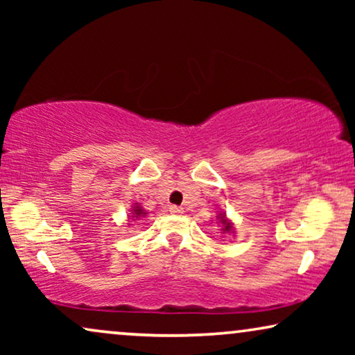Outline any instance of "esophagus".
I'll return each mask as SVG.
<instances>
[{
    "label": "esophagus",
    "mask_w": 355,
    "mask_h": 355,
    "mask_svg": "<svg viewBox=\"0 0 355 355\" xmlns=\"http://www.w3.org/2000/svg\"><path fill=\"white\" fill-rule=\"evenodd\" d=\"M169 211H171L173 215H181V213H182V208H181V207H178V205H171V207H169Z\"/></svg>",
    "instance_id": "esophagus-1"
}]
</instances>
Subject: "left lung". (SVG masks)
I'll return each mask as SVG.
<instances>
[{
	"label": "left lung",
	"instance_id": "obj_1",
	"mask_svg": "<svg viewBox=\"0 0 355 355\" xmlns=\"http://www.w3.org/2000/svg\"><path fill=\"white\" fill-rule=\"evenodd\" d=\"M218 218H220V220H221V225H223V230H225V231H227V232H230L231 231V223H227L226 220H225V218H223V216H218Z\"/></svg>",
	"mask_w": 355,
	"mask_h": 355
}]
</instances>
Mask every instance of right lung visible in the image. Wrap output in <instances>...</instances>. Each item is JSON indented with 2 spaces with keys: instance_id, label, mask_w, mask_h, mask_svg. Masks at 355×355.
I'll return each mask as SVG.
<instances>
[{
  "instance_id": "right-lung-1",
  "label": "right lung",
  "mask_w": 355,
  "mask_h": 355,
  "mask_svg": "<svg viewBox=\"0 0 355 355\" xmlns=\"http://www.w3.org/2000/svg\"><path fill=\"white\" fill-rule=\"evenodd\" d=\"M134 218H139V216H145V213H144V210L140 207H134Z\"/></svg>"
}]
</instances>
